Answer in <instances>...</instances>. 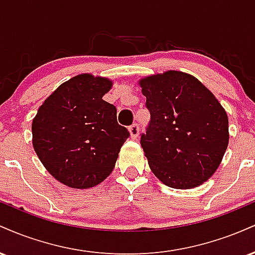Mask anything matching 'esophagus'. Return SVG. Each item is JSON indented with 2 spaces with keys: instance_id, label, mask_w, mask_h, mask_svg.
Segmentation results:
<instances>
[{
  "instance_id": "1",
  "label": "esophagus",
  "mask_w": 255,
  "mask_h": 255,
  "mask_svg": "<svg viewBox=\"0 0 255 255\" xmlns=\"http://www.w3.org/2000/svg\"><path fill=\"white\" fill-rule=\"evenodd\" d=\"M129 134H130V137H133V139H136L137 135H139V126L136 124H133L129 127Z\"/></svg>"
}]
</instances>
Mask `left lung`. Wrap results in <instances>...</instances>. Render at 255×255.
<instances>
[{
  "label": "left lung",
  "instance_id": "1",
  "mask_svg": "<svg viewBox=\"0 0 255 255\" xmlns=\"http://www.w3.org/2000/svg\"><path fill=\"white\" fill-rule=\"evenodd\" d=\"M139 86L151 114L140 144L154 176L176 189L203 184L229 144L227 111L197 78L180 71L144 77Z\"/></svg>",
  "mask_w": 255,
  "mask_h": 255
}]
</instances>
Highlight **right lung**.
Returning a JSON list of instances; mask_svg holds the SVG:
<instances>
[{"instance_id": "1", "label": "right lung", "mask_w": 255, "mask_h": 255, "mask_svg": "<svg viewBox=\"0 0 255 255\" xmlns=\"http://www.w3.org/2000/svg\"><path fill=\"white\" fill-rule=\"evenodd\" d=\"M113 80L84 73L61 84L32 121V145L44 168L64 186L95 187L115 168L129 136L116 108L103 99Z\"/></svg>"}]
</instances>
